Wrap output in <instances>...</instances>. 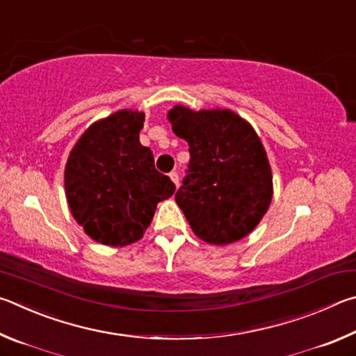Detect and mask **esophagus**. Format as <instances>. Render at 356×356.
I'll return each instance as SVG.
<instances>
[{
	"instance_id": "1",
	"label": "esophagus",
	"mask_w": 356,
	"mask_h": 356,
	"mask_svg": "<svg viewBox=\"0 0 356 356\" xmlns=\"http://www.w3.org/2000/svg\"><path fill=\"white\" fill-rule=\"evenodd\" d=\"M170 178H172V181L175 183V186L179 184V177H178V172L177 170H172L170 172Z\"/></svg>"
}]
</instances>
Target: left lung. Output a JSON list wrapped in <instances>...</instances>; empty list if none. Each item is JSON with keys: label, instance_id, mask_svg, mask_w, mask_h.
<instances>
[{"label": "left lung", "instance_id": "1", "mask_svg": "<svg viewBox=\"0 0 356 356\" xmlns=\"http://www.w3.org/2000/svg\"><path fill=\"white\" fill-rule=\"evenodd\" d=\"M168 120L189 143L188 170L175 200L192 232L216 245L245 238L272 200V172L258 134L227 109L175 106Z\"/></svg>", "mask_w": 356, "mask_h": 356}]
</instances>
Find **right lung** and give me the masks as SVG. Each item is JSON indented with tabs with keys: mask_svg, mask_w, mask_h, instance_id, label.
I'll use <instances>...</instances> for the list:
<instances>
[{
	"mask_svg": "<svg viewBox=\"0 0 356 356\" xmlns=\"http://www.w3.org/2000/svg\"><path fill=\"white\" fill-rule=\"evenodd\" d=\"M143 117L118 111L93 123L68 156V207L99 244L123 247L139 241L156 204L175 192L172 179L156 170L152 149L139 140Z\"/></svg>",
	"mask_w": 356,
	"mask_h": 356,
	"instance_id": "right-lung-1",
	"label": "right lung"
}]
</instances>
